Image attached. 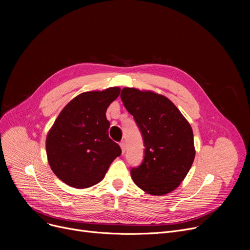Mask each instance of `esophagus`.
<instances>
[{
	"instance_id": "34e87169",
	"label": "esophagus",
	"mask_w": 250,
	"mask_h": 250,
	"mask_svg": "<svg viewBox=\"0 0 250 250\" xmlns=\"http://www.w3.org/2000/svg\"><path fill=\"white\" fill-rule=\"evenodd\" d=\"M120 146H121V148H122V152H123V154L125 152V141H122L121 143H120Z\"/></svg>"
}]
</instances>
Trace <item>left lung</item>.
<instances>
[{"mask_svg": "<svg viewBox=\"0 0 250 250\" xmlns=\"http://www.w3.org/2000/svg\"><path fill=\"white\" fill-rule=\"evenodd\" d=\"M121 98L144 141V159L130 169L136 185L153 195L175 189L194 160L193 133L175 105L151 91L124 88Z\"/></svg>", "mask_w": 250, "mask_h": 250, "instance_id": "8db88e82", "label": "left lung"}]
</instances>
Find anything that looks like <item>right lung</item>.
<instances>
[{
  "label": "right lung",
  "mask_w": 250,
  "mask_h": 250,
  "mask_svg": "<svg viewBox=\"0 0 250 250\" xmlns=\"http://www.w3.org/2000/svg\"><path fill=\"white\" fill-rule=\"evenodd\" d=\"M118 87L84 92L61 111L46 138L50 168L65 185L86 188L100 182L122 154L108 136L107 107L120 95Z\"/></svg>",
  "instance_id": "obj_1"
}]
</instances>
